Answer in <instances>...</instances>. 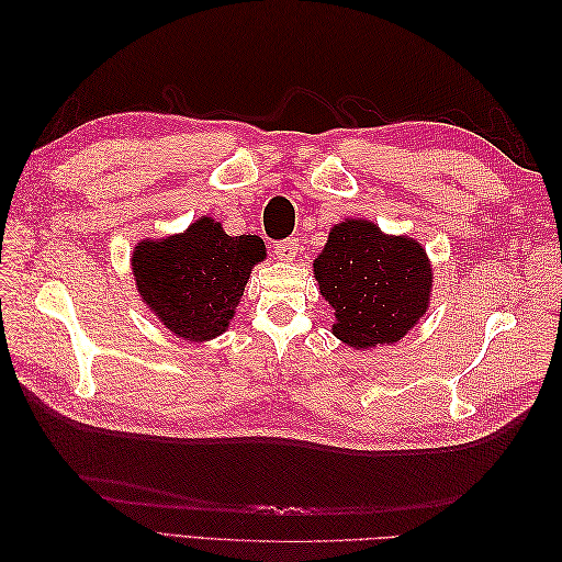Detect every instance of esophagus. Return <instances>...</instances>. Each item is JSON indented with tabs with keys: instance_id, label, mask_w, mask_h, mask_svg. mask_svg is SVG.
Segmentation results:
<instances>
[{
	"instance_id": "obj_1",
	"label": "esophagus",
	"mask_w": 562,
	"mask_h": 562,
	"mask_svg": "<svg viewBox=\"0 0 562 562\" xmlns=\"http://www.w3.org/2000/svg\"><path fill=\"white\" fill-rule=\"evenodd\" d=\"M297 239H285V241H279V244H274V252H277V258L281 260V262H293L295 260V255H297Z\"/></svg>"
}]
</instances>
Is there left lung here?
<instances>
[{"label": "left lung", "instance_id": "obj_1", "mask_svg": "<svg viewBox=\"0 0 562 562\" xmlns=\"http://www.w3.org/2000/svg\"><path fill=\"white\" fill-rule=\"evenodd\" d=\"M314 279L333 310V335L359 351L398 345L427 314L434 267L407 234H384L366 217H345L316 255Z\"/></svg>", "mask_w": 562, "mask_h": 562}]
</instances>
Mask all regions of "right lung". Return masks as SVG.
I'll return each instance as SVG.
<instances>
[{
    "label": "right lung",
    "instance_id": "1",
    "mask_svg": "<svg viewBox=\"0 0 562 562\" xmlns=\"http://www.w3.org/2000/svg\"><path fill=\"white\" fill-rule=\"evenodd\" d=\"M267 260L260 236H229L211 215L184 232L143 239L131 269L145 307L184 342H211L227 333L255 265Z\"/></svg>",
    "mask_w": 562,
    "mask_h": 562
}]
</instances>
